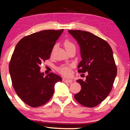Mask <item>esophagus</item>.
Returning a JSON list of instances; mask_svg holds the SVG:
<instances>
[{
  "mask_svg": "<svg viewBox=\"0 0 130 130\" xmlns=\"http://www.w3.org/2000/svg\"><path fill=\"white\" fill-rule=\"evenodd\" d=\"M63 81L66 83H72L73 82V80L69 79H64Z\"/></svg>",
  "mask_w": 130,
  "mask_h": 130,
  "instance_id": "esophagus-1",
  "label": "esophagus"
}]
</instances>
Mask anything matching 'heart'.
Listing matches in <instances>:
<instances>
[{
	"label": "heart",
	"mask_w": 130,
	"mask_h": 130,
	"mask_svg": "<svg viewBox=\"0 0 130 130\" xmlns=\"http://www.w3.org/2000/svg\"><path fill=\"white\" fill-rule=\"evenodd\" d=\"M64 47L66 50L69 48L74 47V44L69 41L68 40L65 41L64 43ZM58 71L60 73L64 74V75H69V74L70 73V66H65L63 65L61 66L58 68Z\"/></svg>",
	"instance_id": "b5f03b06"
}]
</instances>
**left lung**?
Wrapping results in <instances>:
<instances>
[{
	"label": "left lung",
	"mask_w": 130,
	"mask_h": 130,
	"mask_svg": "<svg viewBox=\"0 0 130 130\" xmlns=\"http://www.w3.org/2000/svg\"><path fill=\"white\" fill-rule=\"evenodd\" d=\"M80 46L81 61L79 73L88 72L85 80H77L81 85L74 98L86 107L97 106L106 98L111 91L117 69L111 46L95 35L80 30H69Z\"/></svg>",
	"instance_id": "8db88e82"
}]
</instances>
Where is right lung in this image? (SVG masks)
<instances>
[{
    "label": "right lung",
    "instance_id": "add662e5",
    "mask_svg": "<svg viewBox=\"0 0 130 130\" xmlns=\"http://www.w3.org/2000/svg\"><path fill=\"white\" fill-rule=\"evenodd\" d=\"M61 30H44L24 37L16 45L9 63L12 86L17 95L31 107L47 103L54 86L62 78L54 73L44 76L40 72L42 61L49 59Z\"/></svg>",
    "mask_w": 130,
    "mask_h": 130
}]
</instances>
